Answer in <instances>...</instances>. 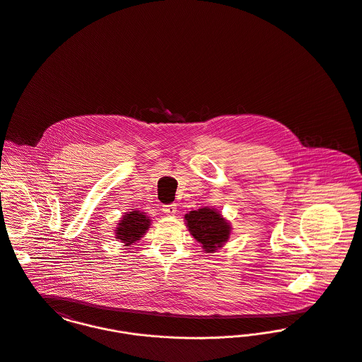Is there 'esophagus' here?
I'll return each mask as SVG.
<instances>
[{
  "instance_id": "esophagus-1",
  "label": "esophagus",
  "mask_w": 362,
  "mask_h": 362,
  "mask_svg": "<svg viewBox=\"0 0 362 362\" xmlns=\"http://www.w3.org/2000/svg\"><path fill=\"white\" fill-rule=\"evenodd\" d=\"M162 211H163V214H165V215H168V216H173V215L177 212V208H176V205H175V204H168V205H163Z\"/></svg>"
}]
</instances>
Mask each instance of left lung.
<instances>
[{
  "mask_svg": "<svg viewBox=\"0 0 362 362\" xmlns=\"http://www.w3.org/2000/svg\"><path fill=\"white\" fill-rule=\"evenodd\" d=\"M186 226L190 235L199 241L205 252H215L232 233L230 222L215 208L202 206L185 215Z\"/></svg>",
  "mask_w": 362,
  "mask_h": 362,
  "instance_id": "obj_1",
  "label": "left lung"
}]
</instances>
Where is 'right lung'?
<instances>
[{"instance_id": "obj_1", "label": "right lung", "mask_w": 362, "mask_h": 362, "mask_svg": "<svg viewBox=\"0 0 362 362\" xmlns=\"http://www.w3.org/2000/svg\"><path fill=\"white\" fill-rule=\"evenodd\" d=\"M151 225L150 216L139 209L124 212L119 223L115 228V239L123 243L126 247L132 243L140 240Z\"/></svg>"}]
</instances>
